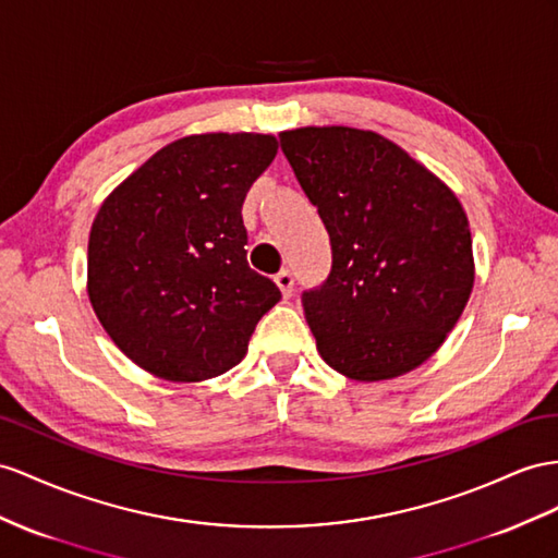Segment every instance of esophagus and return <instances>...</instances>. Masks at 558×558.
I'll return each mask as SVG.
<instances>
[{
    "label": "esophagus",
    "instance_id": "34e87169",
    "mask_svg": "<svg viewBox=\"0 0 558 558\" xmlns=\"http://www.w3.org/2000/svg\"><path fill=\"white\" fill-rule=\"evenodd\" d=\"M276 284H278V288H280L282 296H284V299H290V296H292V290H294V278H292V270L282 268L280 274H276Z\"/></svg>",
    "mask_w": 558,
    "mask_h": 558
}]
</instances>
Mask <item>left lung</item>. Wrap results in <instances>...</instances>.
Listing matches in <instances>:
<instances>
[{
	"mask_svg": "<svg viewBox=\"0 0 558 558\" xmlns=\"http://www.w3.org/2000/svg\"><path fill=\"white\" fill-rule=\"evenodd\" d=\"M280 148L330 235L327 278L302 294L325 363L359 381L422 365L474 288L460 199L375 132L304 126Z\"/></svg>",
	"mask_w": 558,
	"mask_h": 558,
	"instance_id": "left-lung-1",
	"label": "left lung"
}]
</instances>
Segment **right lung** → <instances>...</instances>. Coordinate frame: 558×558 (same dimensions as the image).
<instances>
[{
	"mask_svg": "<svg viewBox=\"0 0 558 558\" xmlns=\"http://www.w3.org/2000/svg\"><path fill=\"white\" fill-rule=\"evenodd\" d=\"M266 134L185 136L157 150L98 209L89 299L110 339L169 381L223 375L280 302L247 264L242 203L274 162Z\"/></svg>",
	"mask_w": 558,
	"mask_h": 558,
	"instance_id": "obj_1",
	"label": "right lung"
}]
</instances>
